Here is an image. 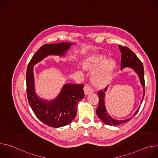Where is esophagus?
Here are the masks:
<instances>
[{"mask_svg":"<svg viewBox=\"0 0 158 158\" xmlns=\"http://www.w3.org/2000/svg\"><path fill=\"white\" fill-rule=\"evenodd\" d=\"M84 91L85 95H88L89 94L93 93V89H92L91 87H90L88 85H86L84 88Z\"/></svg>","mask_w":158,"mask_h":158,"instance_id":"34e87169","label":"esophagus"}]
</instances>
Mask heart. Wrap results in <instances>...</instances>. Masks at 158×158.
Wrapping results in <instances>:
<instances>
[{
	"label": "heart",
	"instance_id": "obj_1",
	"mask_svg": "<svg viewBox=\"0 0 158 158\" xmlns=\"http://www.w3.org/2000/svg\"><path fill=\"white\" fill-rule=\"evenodd\" d=\"M85 65L89 69L95 70L92 75L94 83L98 86L104 87L111 81L116 62L112 58L107 59L106 56H98L87 59Z\"/></svg>",
	"mask_w": 158,
	"mask_h": 158
}]
</instances>
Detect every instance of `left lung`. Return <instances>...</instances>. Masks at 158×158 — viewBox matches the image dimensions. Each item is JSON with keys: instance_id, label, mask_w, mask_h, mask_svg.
Masks as SVG:
<instances>
[{"instance_id": "left-lung-1", "label": "left lung", "mask_w": 158, "mask_h": 158, "mask_svg": "<svg viewBox=\"0 0 158 158\" xmlns=\"http://www.w3.org/2000/svg\"><path fill=\"white\" fill-rule=\"evenodd\" d=\"M119 49L121 51V70L123 71L124 69L129 68L136 73L139 79L140 83L143 88V94L142 99L141 101V104L143 102V98L145 94V82H144V67L142 62L138 59L132 51H131L129 48L126 47H123L122 46H119ZM108 89V87H105L103 90H101L98 92V96L99 99V105L96 109V114L99 118L101 119L106 124L109 126H116L118 124H121L123 123H127L129 121L132 117L136 115L139 109L140 108V106L138 107L137 110L135 111L133 116L126 119L123 120H118L112 118L107 112L106 107L105 106V96L106 93Z\"/></svg>"}]
</instances>
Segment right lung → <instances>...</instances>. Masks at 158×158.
I'll use <instances>...</instances> for the list:
<instances>
[{
  "instance_id": "1",
  "label": "right lung",
  "mask_w": 158,
  "mask_h": 158,
  "mask_svg": "<svg viewBox=\"0 0 158 158\" xmlns=\"http://www.w3.org/2000/svg\"><path fill=\"white\" fill-rule=\"evenodd\" d=\"M73 44L65 42L45 44L33 56L27 65L26 83L29 105L36 117L51 127H60L66 126L75 118L78 103L84 97V85L65 84L54 99L48 100L42 98L35 91L34 66L49 56L65 57L67 52Z\"/></svg>"
}]
</instances>
